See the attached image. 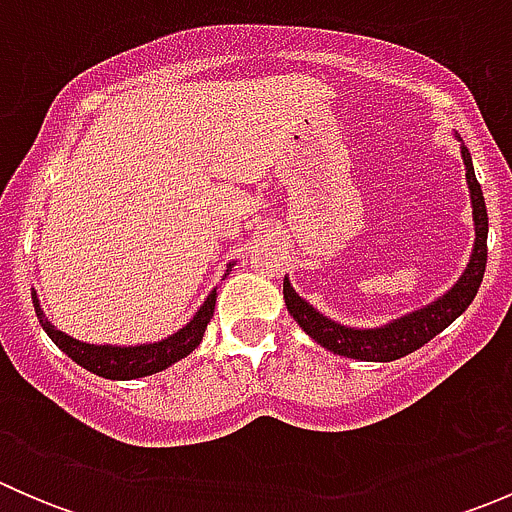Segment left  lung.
<instances>
[{"label": "left lung", "instance_id": "1", "mask_svg": "<svg viewBox=\"0 0 512 512\" xmlns=\"http://www.w3.org/2000/svg\"><path fill=\"white\" fill-rule=\"evenodd\" d=\"M461 156L463 163H466V180L468 188H471L473 203V223H476V245H473L471 262H468L461 280L453 285L451 292L443 294L441 299H436V302L418 309L414 314H406V317L386 324V327L352 329L322 317L312 304H307L297 292H294L285 277L282 292H285L287 312L292 314L294 322H297L314 342L322 344L329 352L349 356V359L394 361L416 352V349H421L423 344L431 342L436 334H441L453 319L461 317V314L466 312L468 304L476 297L480 282H483L485 260H488V213H485L483 190H480L476 173H473V160L466 146H461Z\"/></svg>", "mask_w": 512, "mask_h": 512}]
</instances>
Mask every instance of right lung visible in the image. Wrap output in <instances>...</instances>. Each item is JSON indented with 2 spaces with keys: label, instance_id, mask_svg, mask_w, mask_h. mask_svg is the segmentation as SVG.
<instances>
[{
  "label": "right lung",
  "instance_id": "add662e5",
  "mask_svg": "<svg viewBox=\"0 0 512 512\" xmlns=\"http://www.w3.org/2000/svg\"><path fill=\"white\" fill-rule=\"evenodd\" d=\"M215 297H218V289H213V292L208 294L203 307L195 312V317L190 319L180 332L163 339V342L141 344V347H108V344L96 347V344H86L74 337H66L64 332L51 327L49 319L41 312L36 292H32L36 317H39L41 327L49 334L51 342H54L61 352L69 354L76 364L84 366L86 371H94L96 376H103V379H141V376H151L156 374V371L168 369L170 364H175V361H180L183 356H188L200 342H203V334L215 312Z\"/></svg>",
  "mask_w": 512,
  "mask_h": 512
}]
</instances>
